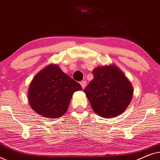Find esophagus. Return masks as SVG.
<instances>
[{
    "mask_svg": "<svg viewBox=\"0 0 160 160\" xmlns=\"http://www.w3.org/2000/svg\"><path fill=\"white\" fill-rule=\"evenodd\" d=\"M80 84H81V85H82V87L83 89H84L85 87L87 86V82H86V81H82V82H80Z\"/></svg>",
    "mask_w": 160,
    "mask_h": 160,
    "instance_id": "obj_1",
    "label": "esophagus"
}]
</instances>
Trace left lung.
Here are the masks:
<instances>
[{"label": "left lung", "instance_id": "obj_1", "mask_svg": "<svg viewBox=\"0 0 160 160\" xmlns=\"http://www.w3.org/2000/svg\"><path fill=\"white\" fill-rule=\"evenodd\" d=\"M94 78L84 89L92 108L104 118L122 114L132 98L131 83L114 65L95 68Z\"/></svg>", "mask_w": 160, "mask_h": 160}]
</instances>
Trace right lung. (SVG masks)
<instances>
[{"mask_svg":"<svg viewBox=\"0 0 160 160\" xmlns=\"http://www.w3.org/2000/svg\"><path fill=\"white\" fill-rule=\"evenodd\" d=\"M82 89V86L58 65L50 64L32 78L28 100L31 108L39 115L58 119L66 113L73 93Z\"/></svg>","mask_w":160,"mask_h":160,"instance_id":"obj_1","label":"right lung"}]
</instances>
